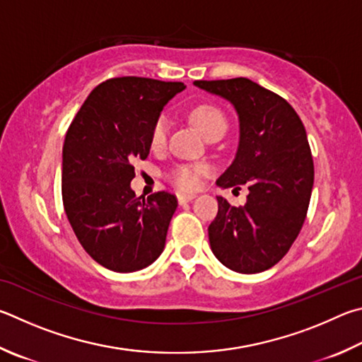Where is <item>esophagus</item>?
Listing matches in <instances>:
<instances>
[{"label":"esophagus","mask_w":362,"mask_h":362,"mask_svg":"<svg viewBox=\"0 0 362 362\" xmlns=\"http://www.w3.org/2000/svg\"><path fill=\"white\" fill-rule=\"evenodd\" d=\"M177 197V202H180V205H185V204H189V202H192L195 199L194 194H182L180 192L176 195Z\"/></svg>","instance_id":"34e87169"}]
</instances>
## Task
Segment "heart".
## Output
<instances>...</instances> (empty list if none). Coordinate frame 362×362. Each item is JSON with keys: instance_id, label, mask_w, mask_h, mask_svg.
<instances>
[{"instance_id": "heart-1", "label": "heart", "mask_w": 362, "mask_h": 362, "mask_svg": "<svg viewBox=\"0 0 362 362\" xmlns=\"http://www.w3.org/2000/svg\"><path fill=\"white\" fill-rule=\"evenodd\" d=\"M191 119L195 124V127L204 133L205 138L211 135L213 132L218 130H226L227 129V119L224 112L219 110V107L213 105H200L194 107L191 112ZM167 132H168V122L163 116L156 120L154 127H152L151 133V143L152 146H162L167 139ZM206 173V167L204 165H186V167H177L171 171V181L176 187L182 189V191H192V189H197L202 182V177Z\"/></svg>"}]
</instances>
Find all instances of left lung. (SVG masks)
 Instances as JSON below:
<instances>
[{"mask_svg":"<svg viewBox=\"0 0 362 362\" xmlns=\"http://www.w3.org/2000/svg\"><path fill=\"white\" fill-rule=\"evenodd\" d=\"M194 86L229 101L238 116L237 154L216 185L250 189L238 208L218 197L211 251L227 269L259 274L281 261L307 216L315 168L305 127L286 100L246 78Z\"/></svg>","mask_w":362,"mask_h":362,"instance_id":"obj_1","label":"left lung"}]
</instances>
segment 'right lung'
Masks as SVG:
<instances>
[{
	"label": "right lung",
	"mask_w": 362,
	"mask_h": 362,
	"mask_svg": "<svg viewBox=\"0 0 362 362\" xmlns=\"http://www.w3.org/2000/svg\"><path fill=\"white\" fill-rule=\"evenodd\" d=\"M182 82L107 79L95 87L66 132L62 197L69 224L93 261L119 274L148 267L162 255L177 206L173 194L136 197L133 162L149 156L151 133Z\"/></svg>",
	"instance_id": "obj_1"
}]
</instances>
